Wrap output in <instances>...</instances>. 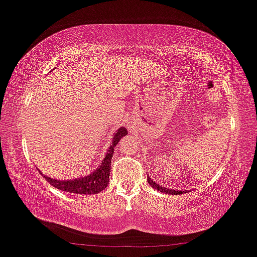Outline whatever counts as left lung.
<instances>
[{"instance_id":"8db88e82","label":"left lung","mask_w":257,"mask_h":257,"mask_svg":"<svg viewBox=\"0 0 257 257\" xmlns=\"http://www.w3.org/2000/svg\"><path fill=\"white\" fill-rule=\"evenodd\" d=\"M147 181L148 184L151 185L153 189H156L157 191H161V192H164V194H169V195H181V194H185L186 192V190H174V189H168V187H164V186H161L159 184H157L156 181L153 180V179L150 178V175L147 176Z\"/></svg>"}]
</instances>
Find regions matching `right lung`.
I'll use <instances>...</instances> for the list:
<instances>
[{
	"instance_id": "add662e5",
	"label": "right lung",
	"mask_w": 257,
	"mask_h": 257,
	"mask_svg": "<svg viewBox=\"0 0 257 257\" xmlns=\"http://www.w3.org/2000/svg\"><path fill=\"white\" fill-rule=\"evenodd\" d=\"M126 135H127V130L125 127L117 128L116 134H114V137H112L111 145L107 148L105 158L103 159V162L100 163V165L96 168L94 172L90 173L89 175L72 179V180H59V179H52L44 175L40 170L39 173L45 178V180L49 181V184L52 185L54 187H56V189L62 190V191L81 195L99 194V192L103 191V190L107 186V184H109L110 164H111V158L112 154H114L115 146H116L118 141L122 139L123 136H126Z\"/></svg>"
}]
</instances>
